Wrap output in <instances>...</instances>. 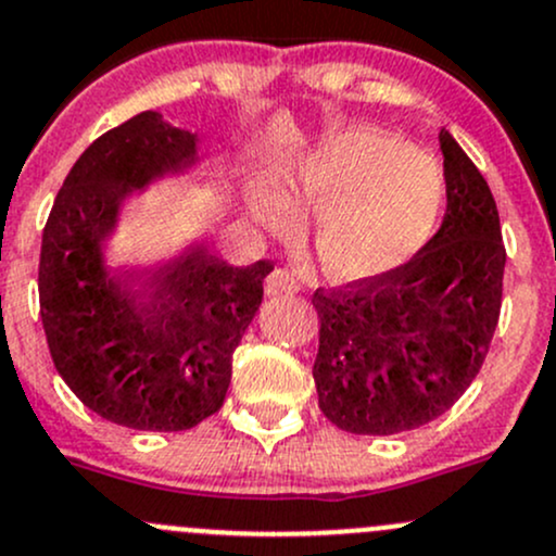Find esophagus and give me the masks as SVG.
I'll return each mask as SVG.
<instances>
[{"label":"esophagus","mask_w":556,"mask_h":556,"mask_svg":"<svg viewBox=\"0 0 556 556\" xmlns=\"http://www.w3.org/2000/svg\"><path fill=\"white\" fill-rule=\"evenodd\" d=\"M266 293L268 295H290L298 293V279L288 268H274L266 277Z\"/></svg>","instance_id":"1"}]
</instances>
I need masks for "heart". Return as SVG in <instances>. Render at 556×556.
Masks as SVG:
<instances>
[{
	"label": "heart",
	"mask_w": 556,
	"mask_h": 556,
	"mask_svg": "<svg viewBox=\"0 0 556 556\" xmlns=\"http://www.w3.org/2000/svg\"><path fill=\"white\" fill-rule=\"evenodd\" d=\"M445 202L440 165L405 140L349 130L303 156L253 215L271 231H293L314 213L312 248L336 282H365L405 266L431 239Z\"/></svg>",
	"instance_id": "obj_1"
}]
</instances>
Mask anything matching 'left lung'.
<instances>
[{
    "label": "left lung",
    "mask_w": 556,
    "mask_h": 556,
    "mask_svg": "<svg viewBox=\"0 0 556 556\" xmlns=\"http://www.w3.org/2000/svg\"><path fill=\"white\" fill-rule=\"evenodd\" d=\"M440 231L383 277L314 293L319 410L349 434H400L440 418L475 381L504 295L506 248L488 180L447 130Z\"/></svg>",
    "instance_id": "1"
}]
</instances>
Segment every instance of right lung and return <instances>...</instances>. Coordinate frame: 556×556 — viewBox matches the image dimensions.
I'll list each match as a JSON object with an SVG mask.
<instances>
[{"label": "right lung", "mask_w": 556, "mask_h": 556, "mask_svg": "<svg viewBox=\"0 0 556 556\" xmlns=\"http://www.w3.org/2000/svg\"><path fill=\"white\" fill-rule=\"evenodd\" d=\"M194 162V132L143 111L87 146L42 233L39 314L55 370L81 405L127 429L186 431L220 410L274 268L204 250L143 271L109 266L103 250L132 189Z\"/></svg>", "instance_id": "add662e5"}]
</instances>
